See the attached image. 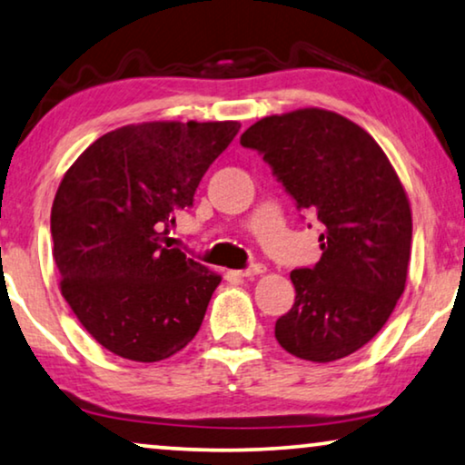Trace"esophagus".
I'll use <instances>...</instances> for the list:
<instances>
[{
	"instance_id": "esophagus-1",
	"label": "esophagus",
	"mask_w": 465,
	"mask_h": 465,
	"mask_svg": "<svg viewBox=\"0 0 465 465\" xmlns=\"http://www.w3.org/2000/svg\"><path fill=\"white\" fill-rule=\"evenodd\" d=\"M263 272H265V265L252 263V265H248L246 270H238L235 273H238V276H242V278H254V276H259V273H263Z\"/></svg>"
}]
</instances>
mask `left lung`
Segmentation results:
<instances>
[{"instance_id":"1","label":"left lung","mask_w":465,"mask_h":465,"mask_svg":"<svg viewBox=\"0 0 465 465\" xmlns=\"http://www.w3.org/2000/svg\"><path fill=\"white\" fill-rule=\"evenodd\" d=\"M295 200L324 225L322 257L291 272L295 303L276 320L289 354L332 362L388 322L407 282L413 221L402 183L375 139L324 109L270 115L240 136Z\"/></svg>"}]
</instances>
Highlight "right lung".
I'll return each instance as SVG.
<instances>
[{
  "label": "right lung",
  "instance_id": "add662e5",
  "mask_svg": "<svg viewBox=\"0 0 465 465\" xmlns=\"http://www.w3.org/2000/svg\"><path fill=\"white\" fill-rule=\"evenodd\" d=\"M238 130V122L111 130L58 185L50 232L61 292L115 356L164 361L200 331L221 276L170 248L168 232Z\"/></svg>",
  "mask_w": 465,
  "mask_h": 465
}]
</instances>
